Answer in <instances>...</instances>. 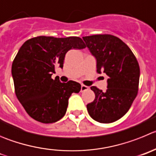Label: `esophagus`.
<instances>
[{
  "label": "esophagus",
  "instance_id": "esophagus-1",
  "mask_svg": "<svg viewBox=\"0 0 156 156\" xmlns=\"http://www.w3.org/2000/svg\"><path fill=\"white\" fill-rule=\"evenodd\" d=\"M88 87L86 86V85H81V92H85V91L88 90Z\"/></svg>",
  "mask_w": 156,
  "mask_h": 156
}]
</instances>
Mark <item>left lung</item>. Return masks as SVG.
I'll list each match as a JSON object with an SVG mask.
<instances>
[{
  "label": "left lung",
  "instance_id": "1",
  "mask_svg": "<svg viewBox=\"0 0 156 156\" xmlns=\"http://www.w3.org/2000/svg\"><path fill=\"white\" fill-rule=\"evenodd\" d=\"M82 39L96 60L97 72L108 76L106 92L91 87L95 98L87 105L88 114L99 123H112L127 113L137 96L139 65L128 46L116 36L93 35Z\"/></svg>",
  "mask_w": 156,
  "mask_h": 156
}]
</instances>
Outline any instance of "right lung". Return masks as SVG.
<instances>
[{"mask_svg":"<svg viewBox=\"0 0 156 156\" xmlns=\"http://www.w3.org/2000/svg\"><path fill=\"white\" fill-rule=\"evenodd\" d=\"M81 38L37 36L23 43L12 67L16 96L34 120L51 123L65 115L68 99L78 93L81 85L69 81L62 83L52 79L55 68H63L65 54L71 49H83Z\"/></svg>","mask_w":156,"mask_h":156,"instance_id":"obj_1","label":"right lung"}]
</instances>
